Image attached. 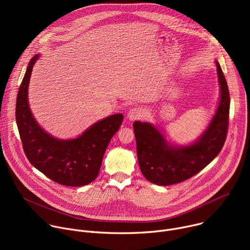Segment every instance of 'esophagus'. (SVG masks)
<instances>
[{
    "label": "esophagus",
    "instance_id": "34e87169",
    "mask_svg": "<svg viewBox=\"0 0 250 250\" xmlns=\"http://www.w3.org/2000/svg\"><path fill=\"white\" fill-rule=\"evenodd\" d=\"M142 116V111L141 109L137 108V106H133V108L129 109V111L127 112V119L129 121H134L139 119Z\"/></svg>",
    "mask_w": 250,
    "mask_h": 250
}]
</instances>
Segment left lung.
<instances>
[{
  "label": "left lung",
  "instance_id": "8db88e82",
  "mask_svg": "<svg viewBox=\"0 0 250 250\" xmlns=\"http://www.w3.org/2000/svg\"><path fill=\"white\" fill-rule=\"evenodd\" d=\"M221 98L210 123L190 146L170 145L164 135L148 123L134 122L137 159L141 173L159 186L183 182L199 173L222 150L228 134L229 115V92L227 80L216 61Z\"/></svg>",
  "mask_w": 250,
  "mask_h": 250
}]
</instances>
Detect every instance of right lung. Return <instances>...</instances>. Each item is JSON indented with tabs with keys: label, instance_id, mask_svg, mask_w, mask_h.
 I'll use <instances>...</instances> for the list:
<instances>
[{
	"label": "right lung",
	"instance_id": "1",
	"mask_svg": "<svg viewBox=\"0 0 250 250\" xmlns=\"http://www.w3.org/2000/svg\"><path fill=\"white\" fill-rule=\"evenodd\" d=\"M39 57L35 54L30 59L17 97L16 121L23 151L31 165L52 181L71 187L87 185L99 175L105 149L124 116L103 119L73 139H58L47 133L34 120L27 99L32 68Z\"/></svg>",
	"mask_w": 250,
	"mask_h": 250
}]
</instances>
